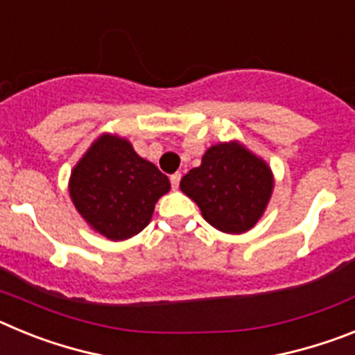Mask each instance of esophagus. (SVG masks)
Returning a JSON list of instances; mask_svg holds the SVG:
<instances>
[{
    "label": "esophagus",
    "mask_w": 355,
    "mask_h": 355,
    "mask_svg": "<svg viewBox=\"0 0 355 355\" xmlns=\"http://www.w3.org/2000/svg\"><path fill=\"white\" fill-rule=\"evenodd\" d=\"M180 181H181V174L180 172H175V174L171 175V184L174 190H178V187H180Z\"/></svg>",
    "instance_id": "obj_1"
}]
</instances>
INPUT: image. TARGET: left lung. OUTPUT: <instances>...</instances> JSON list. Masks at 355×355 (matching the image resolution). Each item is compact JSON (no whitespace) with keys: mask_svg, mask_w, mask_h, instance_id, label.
Wrapping results in <instances>:
<instances>
[{"mask_svg":"<svg viewBox=\"0 0 355 355\" xmlns=\"http://www.w3.org/2000/svg\"><path fill=\"white\" fill-rule=\"evenodd\" d=\"M205 220L222 233H245L259 220L274 188V178L263 159L236 142L206 150L200 167L180 183Z\"/></svg>","mask_w":355,"mask_h":355,"instance_id":"1","label":"left lung"}]
</instances>
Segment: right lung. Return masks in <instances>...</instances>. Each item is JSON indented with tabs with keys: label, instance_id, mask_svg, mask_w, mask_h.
I'll list each match as a JSON object with an SVG mask.
<instances>
[{
	"label": "right lung",
	"instance_id": "1",
	"mask_svg": "<svg viewBox=\"0 0 355 355\" xmlns=\"http://www.w3.org/2000/svg\"><path fill=\"white\" fill-rule=\"evenodd\" d=\"M171 190V181L131 144L103 135L71 174V199L97 233L126 240L150 222L156 200Z\"/></svg>",
	"mask_w": 355,
	"mask_h": 355
}]
</instances>
